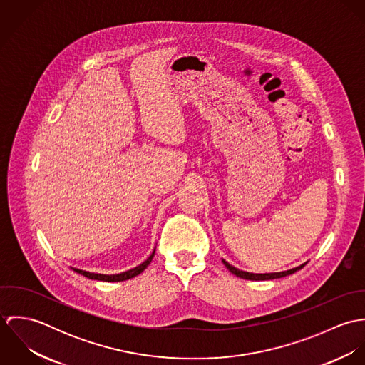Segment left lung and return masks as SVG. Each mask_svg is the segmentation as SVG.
<instances>
[{"label": "left lung", "mask_w": 365, "mask_h": 365, "mask_svg": "<svg viewBox=\"0 0 365 365\" xmlns=\"http://www.w3.org/2000/svg\"><path fill=\"white\" fill-rule=\"evenodd\" d=\"M223 264L226 265V268L235 274L236 277H240V278H245V279H250V281H264V279H275V278H282V277H287V275H291L294 274L295 271L304 268L305 264L297 267V268H292V269H288V271H282V272H271V274H253V272H246V271H242L233 265H230L227 261L223 260Z\"/></svg>", "instance_id": "1"}]
</instances>
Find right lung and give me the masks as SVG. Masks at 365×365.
<instances>
[{
  "label": "right lung",
  "mask_w": 365,
  "mask_h": 365,
  "mask_svg": "<svg viewBox=\"0 0 365 365\" xmlns=\"http://www.w3.org/2000/svg\"><path fill=\"white\" fill-rule=\"evenodd\" d=\"M153 256H155V252L152 253V256H150L148 260L145 261V262H142L140 265H138V267H135V268H132V269H129V271H125V272H122V274H115V275L94 274V272H87V271L76 269V268H74V271H76V272H78V274H81V275H84V277H87V278H90V279H98V281H105V282H119V281L130 279V278H133V277L139 275L140 272H143V271H145V268L150 264V261L153 259Z\"/></svg>",
  "instance_id": "obj_1"
}]
</instances>
